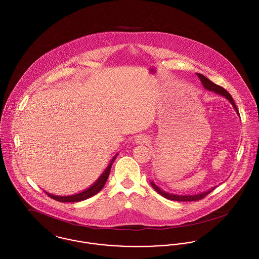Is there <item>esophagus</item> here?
<instances>
[{"instance_id": "esophagus-1", "label": "esophagus", "mask_w": 259, "mask_h": 259, "mask_svg": "<svg viewBox=\"0 0 259 259\" xmlns=\"http://www.w3.org/2000/svg\"><path fill=\"white\" fill-rule=\"evenodd\" d=\"M148 142H149L148 138L144 135H139L136 137V143H138V144H146Z\"/></svg>"}]
</instances>
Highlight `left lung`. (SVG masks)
<instances>
[{"mask_svg":"<svg viewBox=\"0 0 259 259\" xmlns=\"http://www.w3.org/2000/svg\"><path fill=\"white\" fill-rule=\"evenodd\" d=\"M197 76L200 78V81L202 82V84H203V87H204L205 89H207V90H209V91H214L215 93L224 96V97L232 104V106L234 107L236 113L240 116L239 111H238V109H237V107H236V105H235V102H234L232 96L229 94V92H228L227 90H225L223 87H219V85L213 83L211 80H209L207 77H205L204 75H202V74H200V73H197ZM151 185H152V187H153L160 195H162L163 197H165V198H167V199H169V200H172V201H198V200L203 199L205 196H207L209 193H211V192L216 188V187H213V188H211V189L208 190V191L202 192V193H200V194H195V195H176V194H171V193H168V192L163 191L161 188H159V187L154 183V181H151Z\"/></svg>","mask_w":259,"mask_h":259,"instance_id":"1","label":"left lung"}]
</instances>
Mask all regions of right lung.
<instances>
[{
	"label": "right lung",
	"mask_w": 259,
	"mask_h": 259,
	"mask_svg": "<svg viewBox=\"0 0 259 259\" xmlns=\"http://www.w3.org/2000/svg\"><path fill=\"white\" fill-rule=\"evenodd\" d=\"M117 157V154L111 159L110 163L108 164V166L106 167V169L104 170V172H102L99 178L89 187L87 188V190L80 192V193H77V194H74V195H69V196H57V195H53V194H50L46 191H44L50 198L56 200V201H59V202H79V201H83V200H87L88 198L94 196L95 194H97L102 188L103 186L105 185L106 181H107V178L109 176V172H110V169H111V166H112V163L114 162L115 158Z\"/></svg>",
	"instance_id": "1"
}]
</instances>
